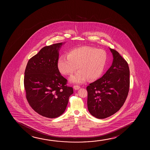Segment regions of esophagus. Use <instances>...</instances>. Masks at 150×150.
<instances>
[{
  "label": "esophagus",
  "instance_id": "obj_1",
  "mask_svg": "<svg viewBox=\"0 0 150 150\" xmlns=\"http://www.w3.org/2000/svg\"><path fill=\"white\" fill-rule=\"evenodd\" d=\"M73 88H74V89H75V90H78L80 88V86H77V85H75L73 87Z\"/></svg>",
  "mask_w": 150,
  "mask_h": 150
}]
</instances>
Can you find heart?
Returning <instances> with one entry per match:
<instances>
[{
    "mask_svg": "<svg viewBox=\"0 0 150 150\" xmlns=\"http://www.w3.org/2000/svg\"><path fill=\"white\" fill-rule=\"evenodd\" d=\"M107 61L105 50L85 46L72 50L67 57L62 55L57 62V67L63 75H71L77 69L79 71L69 79L71 83H82L88 79L94 81L103 73Z\"/></svg>",
    "mask_w": 150,
    "mask_h": 150,
    "instance_id": "1",
    "label": "heart"
}]
</instances>
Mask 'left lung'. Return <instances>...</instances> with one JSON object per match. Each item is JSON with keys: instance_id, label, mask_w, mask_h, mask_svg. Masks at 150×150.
<instances>
[{"instance_id": "8db88e82", "label": "left lung", "mask_w": 150, "mask_h": 150, "mask_svg": "<svg viewBox=\"0 0 150 150\" xmlns=\"http://www.w3.org/2000/svg\"><path fill=\"white\" fill-rule=\"evenodd\" d=\"M113 61L106 73L87 87V107L91 115L105 119L120 110L125 103L130 86L128 64L118 52L109 48Z\"/></svg>"}]
</instances>
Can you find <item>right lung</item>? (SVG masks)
Instances as JSON below:
<instances>
[{
	"label": "right lung",
	"instance_id": "add662e5",
	"mask_svg": "<svg viewBox=\"0 0 150 150\" xmlns=\"http://www.w3.org/2000/svg\"><path fill=\"white\" fill-rule=\"evenodd\" d=\"M64 43L43 47L29 60L25 69L28 101L35 112L47 118H57L64 113L73 93L57 67L59 50Z\"/></svg>",
	"mask_w": 150,
	"mask_h": 150
}]
</instances>
